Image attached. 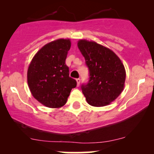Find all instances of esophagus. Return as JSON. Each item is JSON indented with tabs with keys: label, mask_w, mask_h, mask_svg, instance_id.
Returning a JSON list of instances; mask_svg holds the SVG:
<instances>
[{
	"label": "esophagus",
	"mask_w": 154,
	"mask_h": 154,
	"mask_svg": "<svg viewBox=\"0 0 154 154\" xmlns=\"http://www.w3.org/2000/svg\"><path fill=\"white\" fill-rule=\"evenodd\" d=\"M76 81H77V86L79 85V83H80V79L79 78H77L76 79Z\"/></svg>",
	"instance_id": "1"
}]
</instances>
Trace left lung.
Here are the masks:
<instances>
[{
	"mask_svg": "<svg viewBox=\"0 0 154 154\" xmlns=\"http://www.w3.org/2000/svg\"><path fill=\"white\" fill-rule=\"evenodd\" d=\"M77 46L89 69L88 82L81 87L86 100L93 106L109 105L125 87L126 72L123 63L112 51L95 42L80 40Z\"/></svg>",
	"mask_w": 154,
	"mask_h": 154,
	"instance_id": "obj_1",
	"label": "left lung"
}]
</instances>
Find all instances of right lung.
Returning a JSON list of instances; mask_svg holds the SVG:
<instances>
[{"instance_id":"right-lung-1","label":"right lung","mask_w":154,"mask_h":154,"mask_svg":"<svg viewBox=\"0 0 154 154\" xmlns=\"http://www.w3.org/2000/svg\"><path fill=\"white\" fill-rule=\"evenodd\" d=\"M70 47L69 39L51 42L38 51L28 68L27 83L32 95L47 107L63 106L77 86L65 63Z\"/></svg>"}]
</instances>
